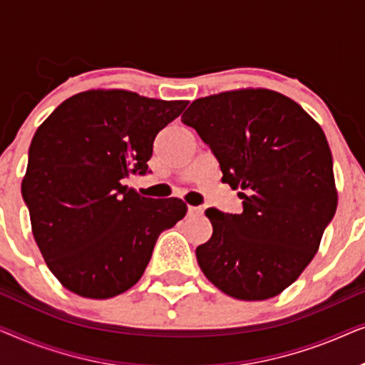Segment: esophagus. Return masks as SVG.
I'll return each mask as SVG.
<instances>
[{
    "label": "esophagus",
    "mask_w": 365,
    "mask_h": 365,
    "mask_svg": "<svg viewBox=\"0 0 365 365\" xmlns=\"http://www.w3.org/2000/svg\"><path fill=\"white\" fill-rule=\"evenodd\" d=\"M187 212H189V214H202V207H196V206H187Z\"/></svg>",
    "instance_id": "esophagus-1"
}]
</instances>
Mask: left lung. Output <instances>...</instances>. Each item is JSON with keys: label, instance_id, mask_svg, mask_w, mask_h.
I'll use <instances>...</instances> for the list:
<instances>
[{"label": "left lung", "instance_id": "left-lung-1", "mask_svg": "<svg viewBox=\"0 0 365 365\" xmlns=\"http://www.w3.org/2000/svg\"><path fill=\"white\" fill-rule=\"evenodd\" d=\"M181 121L194 128L239 189L241 214L206 209L212 236L199 267L227 296L264 301L309 266L337 209L326 134L291 98L242 88L199 98Z\"/></svg>", "mask_w": 365, "mask_h": 365}]
</instances>
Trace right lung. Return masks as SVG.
Segmentation results:
<instances>
[{
    "mask_svg": "<svg viewBox=\"0 0 365 365\" xmlns=\"http://www.w3.org/2000/svg\"><path fill=\"white\" fill-rule=\"evenodd\" d=\"M187 101L126 89H89L63 101L34 133L21 182L31 231L68 291L109 299L144 274L164 229L186 216L181 199L124 186L146 174L156 134Z\"/></svg>",
    "mask_w": 365,
    "mask_h": 365,
    "instance_id": "1",
    "label": "right lung"
}]
</instances>
